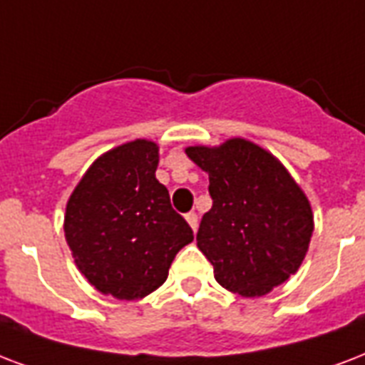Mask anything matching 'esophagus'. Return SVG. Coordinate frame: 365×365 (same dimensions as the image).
Segmentation results:
<instances>
[{
    "label": "esophagus",
    "mask_w": 365,
    "mask_h": 365,
    "mask_svg": "<svg viewBox=\"0 0 365 365\" xmlns=\"http://www.w3.org/2000/svg\"><path fill=\"white\" fill-rule=\"evenodd\" d=\"M185 220H187V224L191 226V230H193V232H197V214L195 212L185 214Z\"/></svg>",
    "instance_id": "esophagus-1"
}]
</instances>
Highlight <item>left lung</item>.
Masks as SVG:
<instances>
[{"mask_svg": "<svg viewBox=\"0 0 365 365\" xmlns=\"http://www.w3.org/2000/svg\"><path fill=\"white\" fill-rule=\"evenodd\" d=\"M208 174L212 208L201 220L197 247L216 282L252 299L300 268L314 232L310 201L289 170L249 139L185 149Z\"/></svg>", "mask_w": 365, "mask_h": 365, "instance_id": "left-lung-1", "label": "left lung"}]
</instances>
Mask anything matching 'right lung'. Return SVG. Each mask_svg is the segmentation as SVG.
Returning a JSON list of instances; mask_svg holds the SVG:
<instances>
[{
	"mask_svg": "<svg viewBox=\"0 0 365 365\" xmlns=\"http://www.w3.org/2000/svg\"><path fill=\"white\" fill-rule=\"evenodd\" d=\"M157 166L155 141L122 143L93 160L66 202L65 237L78 269L118 300L157 291L178 250L193 241Z\"/></svg>",
	"mask_w": 365,
	"mask_h": 365,
	"instance_id": "1",
	"label": "right lung"
}]
</instances>
